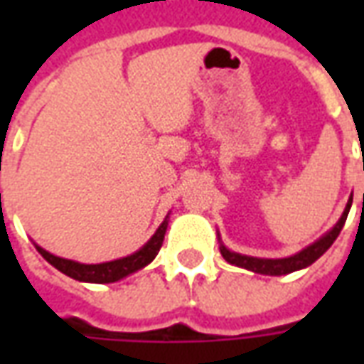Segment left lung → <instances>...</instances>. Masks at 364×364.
<instances>
[{
  "mask_svg": "<svg viewBox=\"0 0 364 364\" xmlns=\"http://www.w3.org/2000/svg\"><path fill=\"white\" fill-rule=\"evenodd\" d=\"M353 197L349 198V203L345 206L343 216L339 218L333 228L329 230L328 234L323 237H320L316 244L308 245L306 250H302L296 255L292 257H284V259H257V257H247V255H240V253H234L226 250L224 245H220V253L224 259L232 263V265H237V267H244L247 271H253V273H261V274H287L292 273V271H298V269H304L308 265H312L314 261L321 257L323 253L328 252L331 244L336 242L339 232L343 228L345 220H347V214H349V208H351Z\"/></svg>",
  "mask_w": 364,
  "mask_h": 364,
  "instance_id": "1",
  "label": "left lung"
}]
</instances>
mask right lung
Segmentation results:
<instances>
[{
	"instance_id": "right-lung-1",
	"label": "right lung",
	"mask_w": 364,
	"mask_h": 364,
	"mask_svg": "<svg viewBox=\"0 0 364 364\" xmlns=\"http://www.w3.org/2000/svg\"><path fill=\"white\" fill-rule=\"evenodd\" d=\"M166 230L167 220H164V224L159 226L158 232L151 236L150 242L144 245L142 250H138L136 253L128 255V257H122V259L109 261V263H99V265H83V263H75V261L62 259V257L52 255V253H48L46 250H43V247H38V245H36V250H38V253H41L50 265H54L58 271H62V273L68 274V277H72L75 281L99 282V284H103V282L120 281L122 277L134 273L138 269L146 267L148 263H151L154 257L158 255L161 244H164Z\"/></svg>"
}]
</instances>
